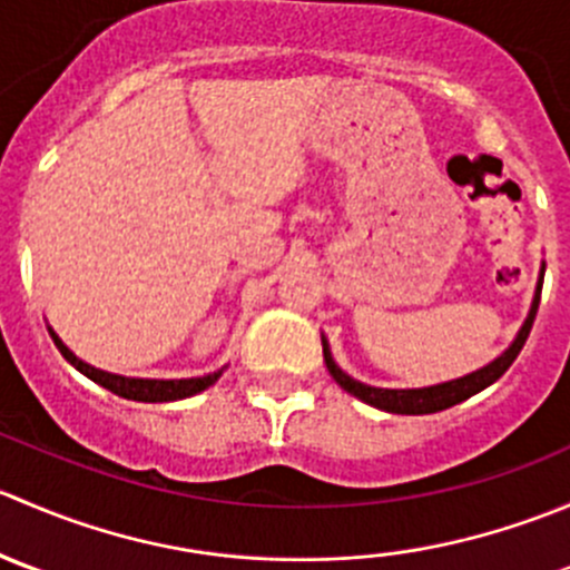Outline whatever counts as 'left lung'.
I'll return each instance as SVG.
<instances>
[{
    "label": "left lung",
    "mask_w": 570,
    "mask_h": 570,
    "mask_svg": "<svg viewBox=\"0 0 570 570\" xmlns=\"http://www.w3.org/2000/svg\"><path fill=\"white\" fill-rule=\"evenodd\" d=\"M543 273H546V264H540V278H538V289H534V297H532V308H530V314H527V320H524V325H521V331L515 333L513 344H510V347L504 350V353L499 355V358H493L491 364L482 366V370L469 372V375L455 377V381L439 383V386H424V389H377V386H366V383L355 381V377H350L347 372L338 370V364H336V361H333V355H331V347H327V338L322 336V355H325L327 372H331L333 381H336L338 386L344 389V392L358 396V400L366 402V405L381 407V411L407 413V416H419V413L446 411V407L458 405V402L469 400V396H474L476 392H482V389L491 386V383H497L499 377H502L504 372L510 370V364H513V361L519 358L521 347H524L527 336H530V331H532L534 314H538L540 289H543Z\"/></svg>",
    "instance_id": "obj_1"
}]
</instances>
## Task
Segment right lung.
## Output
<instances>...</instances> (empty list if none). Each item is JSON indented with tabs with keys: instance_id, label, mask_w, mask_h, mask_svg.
Masks as SVG:
<instances>
[{
	"instance_id": "obj_1",
	"label": "right lung",
	"mask_w": 570,
	"mask_h": 570,
	"mask_svg": "<svg viewBox=\"0 0 570 570\" xmlns=\"http://www.w3.org/2000/svg\"><path fill=\"white\" fill-rule=\"evenodd\" d=\"M51 338H55L57 350L62 353V358L68 361L71 366H77L79 372H82L85 377H90L94 383H99V386H105L107 392L124 396V400H135V402H174V400H184V396H193L198 392H204V389H209L212 383L217 381V377L223 375V370L212 372V375H204V377H181V381H148V377H124V375H112V372H105V370H96V366L85 364L82 358H77V355L71 353V350L62 344V338L57 336L55 331L49 327Z\"/></svg>"
}]
</instances>
